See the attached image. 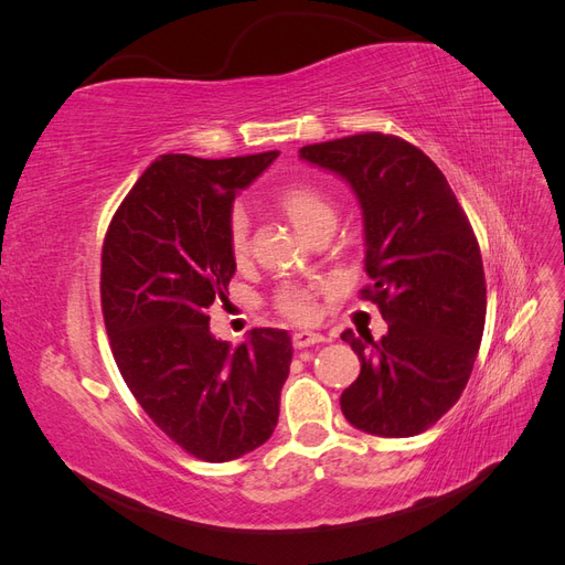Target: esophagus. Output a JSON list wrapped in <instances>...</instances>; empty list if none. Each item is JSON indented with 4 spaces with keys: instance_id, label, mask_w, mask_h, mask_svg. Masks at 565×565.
I'll return each instance as SVG.
<instances>
[{
    "instance_id": "esophagus-1",
    "label": "esophagus",
    "mask_w": 565,
    "mask_h": 565,
    "mask_svg": "<svg viewBox=\"0 0 565 565\" xmlns=\"http://www.w3.org/2000/svg\"><path fill=\"white\" fill-rule=\"evenodd\" d=\"M320 341H324V337H322V334H316V332H295V334H292V347H295V349L313 347V344H320Z\"/></svg>"
}]
</instances>
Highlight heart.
Masks as SVG:
<instances>
[{"instance_id":"1","label":"heart","mask_w":565,"mask_h":565,"mask_svg":"<svg viewBox=\"0 0 565 565\" xmlns=\"http://www.w3.org/2000/svg\"><path fill=\"white\" fill-rule=\"evenodd\" d=\"M273 204L292 221L295 228L311 237L320 228H334L337 210L332 198L322 191L320 185L309 181L287 183L280 191L273 195ZM226 241L228 252L235 264H243L249 256V221L245 212L235 210L228 216L226 226ZM273 309H276L282 318L295 324H309L318 316V292L309 285L287 282L280 285L273 295Z\"/></svg>"}]
</instances>
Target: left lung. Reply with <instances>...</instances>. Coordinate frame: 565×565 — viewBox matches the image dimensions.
I'll return each instance as SVG.
<instances>
[{
    "label": "left lung",
    "mask_w": 565,
    "mask_h": 565,
    "mask_svg": "<svg viewBox=\"0 0 565 565\" xmlns=\"http://www.w3.org/2000/svg\"><path fill=\"white\" fill-rule=\"evenodd\" d=\"M299 156L344 177L365 221L361 299L388 332L341 334L361 361L341 393L355 429L407 438L434 426L465 391L486 324L481 247L448 179L401 136L367 131L303 146Z\"/></svg>",
    "instance_id": "8db88e82"
}]
</instances>
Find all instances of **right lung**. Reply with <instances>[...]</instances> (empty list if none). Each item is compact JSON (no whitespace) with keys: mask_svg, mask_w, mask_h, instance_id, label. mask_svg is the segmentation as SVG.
<instances>
[{"mask_svg":"<svg viewBox=\"0 0 565 565\" xmlns=\"http://www.w3.org/2000/svg\"><path fill=\"white\" fill-rule=\"evenodd\" d=\"M276 158L160 156L113 214L100 252V309L119 374L158 429L204 461L252 452L278 424L289 334L256 328L231 349L207 316L235 273L226 241L235 193Z\"/></svg>","mask_w":565,"mask_h":565,"instance_id":"obj_1","label":"right lung"}]
</instances>
